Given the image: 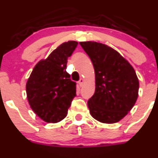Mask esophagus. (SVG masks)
Returning a JSON list of instances; mask_svg holds the SVG:
<instances>
[{
  "label": "esophagus",
  "mask_w": 158,
  "mask_h": 158,
  "mask_svg": "<svg viewBox=\"0 0 158 158\" xmlns=\"http://www.w3.org/2000/svg\"><path fill=\"white\" fill-rule=\"evenodd\" d=\"M84 79H83V78H81L79 80V81H78V84H79V85L81 86V87H82L83 86V84H84Z\"/></svg>",
  "instance_id": "1"
}]
</instances>
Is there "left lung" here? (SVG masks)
<instances>
[{
    "label": "left lung",
    "instance_id": "1",
    "mask_svg": "<svg viewBox=\"0 0 158 158\" xmlns=\"http://www.w3.org/2000/svg\"><path fill=\"white\" fill-rule=\"evenodd\" d=\"M91 60L95 72V92L87 101L97 121L114 124L134 107L138 97L139 81L135 71L118 51L94 41L80 42Z\"/></svg>",
    "mask_w": 158,
    "mask_h": 158
}]
</instances>
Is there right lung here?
<instances>
[{"instance_id": "add662e5", "label": "right lung", "mask_w": 158, "mask_h": 158, "mask_svg": "<svg viewBox=\"0 0 158 158\" xmlns=\"http://www.w3.org/2000/svg\"><path fill=\"white\" fill-rule=\"evenodd\" d=\"M77 41L64 42L35 65L26 84L27 97L33 111L43 121L57 123L68 114L76 96V83L66 71Z\"/></svg>"}]
</instances>
